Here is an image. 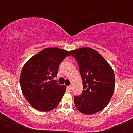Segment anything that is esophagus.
I'll return each mask as SVG.
<instances>
[{"label":"esophagus","instance_id":"esophagus-1","mask_svg":"<svg viewBox=\"0 0 133 133\" xmlns=\"http://www.w3.org/2000/svg\"><path fill=\"white\" fill-rule=\"evenodd\" d=\"M67 88H68V90H71V89H72V87L71 86V85H69V86H68V87H67Z\"/></svg>","mask_w":133,"mask_h":133}]
</instances>
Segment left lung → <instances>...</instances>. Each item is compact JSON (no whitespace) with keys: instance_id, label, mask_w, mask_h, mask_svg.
<instances>
[{"instance_id":"1","label":"left lung","mask_w":133,"mask_h":133,"mask_svg":"<svg viewBox=\"0 0 133 133\" xmlns=\"http://www.w3.org/2000/svg\"><path fill=\"white\" fill-rule=\"evenodd\" d=\"M78 64L83 91L75 96L76 109L84 115H92L104 109L115 91V74L102 56L90 48L71 51Z\"/></svg>"}]
</instances>
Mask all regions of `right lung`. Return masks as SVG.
<instances>
[{
	"mask_svg": "<svg viewBox=\"0 0 133 133\" xmlns=\"http://www.w3.org/2000/svg\"><path fill=\"white\" fill-rule=\"evenodd\" d=\"M70 51L58 48H48L31 57L22 68L20 84L27 101L42 112L54 109L66 91V86L57 80L59 65Z\"/></svg>",
	"mask_w": 133,
	"mask_h": 133,
	"instance_id": "right-lung-1",
	"label": "right lung"
}]
</instances>
